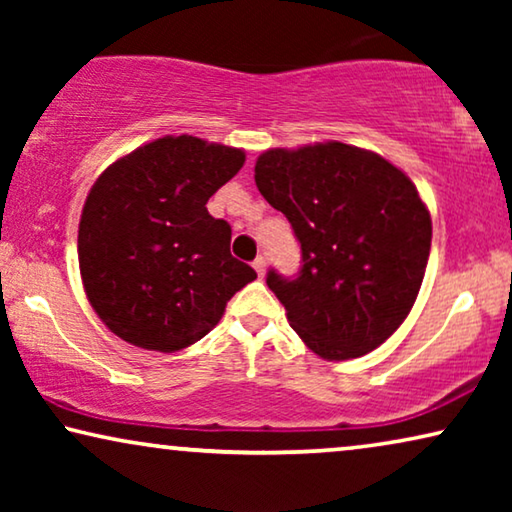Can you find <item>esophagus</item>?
Returning <instances> with one entry per match:
<instances>
[{"label":"esophagus","mask_w":512,"mask_h":512,"mask_svg":"<svg viewBox=\"0 0 512 512\" xmlns=\"http://www.w3.org/2000/svg\"><path fill=\"white\" fill-rule=\"evenodd\" d=\"M254 270L258 272V277L265 275V258L263 256H258L256 261H254Z\"/></svg>","instance_id":"1"}]
</instances>
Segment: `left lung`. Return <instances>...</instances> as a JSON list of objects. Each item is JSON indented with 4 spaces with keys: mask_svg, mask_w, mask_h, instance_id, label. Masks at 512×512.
Instances as JSON below:
<instances>
[{
    "mask_svg": "<svg viewBox=\"0 0 512 512\" xmlns=\"http://www.w3.org/2000/svg\"><path fill=\"white\" fill-rule=\"evenodd\" d=\"M254 172L300 242L298 277H265L291 328L321 359L373 352L410 314L429 261L431 216L415 184L342 142L270 149Z\"/></svg>",
    "mask_w": 512,
    "mask_h": 512,
    "instance_id": "obj_1",
    "label": "left lung"
}]
</instances>
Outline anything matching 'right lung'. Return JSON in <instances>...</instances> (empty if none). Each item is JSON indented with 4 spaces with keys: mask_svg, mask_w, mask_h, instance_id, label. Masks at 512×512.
I'll list each match as a JSON object with an SVG mask.
<instances>
[{
    "mask_svg": "<svg viewBox=\"0 0 512 512\" xmlns=\"http://www.w3.org/2000/svg\"><path fill=\"white\" fill-rule=\"evenodd\" d=\"M242 165V149L167 135L100 174L81 212L79 268L111 333L179 352L205 338L228 300L254 282V268L230 254L228 221L207 212Z\"/></svg>",
    "mask_w": 512,
    "mask_h": 512,
    "instance_id": "obj_1",
    "label": "right lung"
}]
</instances>
